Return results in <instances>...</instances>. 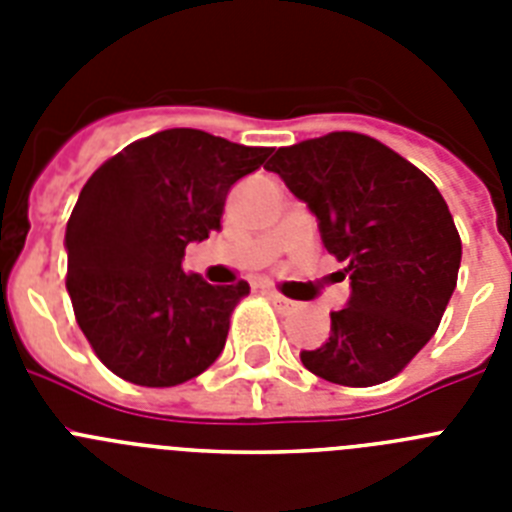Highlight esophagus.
<instances>
[{
    "instance_id": "obj_1",
    "label": "esophagus",
    "mask_w": 512,
    "mask_h": 512,
    "mask_svg": "<svg viewBox=\"0 0 512 512\" xmlns=\"http://www.w3.org/2000/svg\"><path fill=\"white\" fill-rule=\"evenodd\" d=\"M264 292H266V297H269V300L274 302V305H277L282 312H295V310H300V302L289 300V297H284L282 292H277V289H264Z\"/></svg>"
}]
</instances>
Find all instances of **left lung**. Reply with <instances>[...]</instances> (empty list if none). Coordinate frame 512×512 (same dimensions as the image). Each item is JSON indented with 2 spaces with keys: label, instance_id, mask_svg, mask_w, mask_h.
<instances>
[{
  "label": "left lung",
  "instance_id": "8db88e82",
  "mask_svg": "<svg viewBox=\"0 0 512 512\" xmlns=\"http://www.w3.org/2000/svg\"><path fill=\"white\" fill-rule=\"evenodd\" d=\"M266 169L315 212L351 279L328 341L300 354L305 369L343 387L397 377L436 333L459 274V230L436 184L377 138L348 130L279 148Z\"/></svg>",
  "mask_w": 512,
  "mask_h": 512
}]
</instances>
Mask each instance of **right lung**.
<instances>
[{
	"label": "right lung",
	"instance_id": "add662e5",
	"mask_svg": "<svg viewBox=\"0 0 512 512\" xmlns=\"http://www.w3.org/2000/svg\"><path fill=\"white\" fill-rule=\"evenodd\" d=\"M271 148L194 128L140 138L107 158L66 225L76 323L112 374L176 387L220 356L248 282L212 287L182 269L184 248L220 228L225 197Z\"/></svg>",
	"mask_w": 512,
	"mask_h": 512
}]
</instances>
